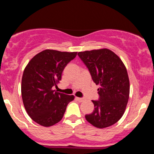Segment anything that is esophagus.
<instances>
[{
  "instance_id": "esophagus-1",
  "label": "esophagus",
  "mask_w": 154,
  "mask_h": 154,
  "mask_svg": "<svg viewBox=\"0 0 154 154\" xmlns=\"http://www.w3.org/2000/svg\"><path fill=\"white\" fill-rule=\"evenodd\" d=\"M75 98H76V100H78V101H79V102H82V101H84V100H85L84 98H79V97H76Z\"/></svg>"
}]
</instances>
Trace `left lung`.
Listing matches in <instances>:
<instances>
[{
	"label": "left lung",
	"mask_w": 154,
	"mask_h": 154,
	"mask_svg": "<svg viewBox=\"0 0 154 154\" xmlns=\"http://www.w3.org/2000/svg\"><path fill=\"white\" fill-rule=\"evenodd\" d=\"M87 66L93 82L99 85V100H92L94 111L85 119L97 128L114 125L126 109L130 95V80L127 69L121 59L107 48L78 53Z\"/></svg>",
	"instance_id": "1"
}]
</instances>
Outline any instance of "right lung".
I'll return each mask as SVG.
<instances>
[{
    "instance_id": "1",
    "label": "right lung",
    "mask_w": 154,
    "mask_h": 154,
    "mask_svg": "<svg viewBox=\"0 0 154 154\" xmlns=\"http://www.w3.org/2000/svg\"><path fill=\"white\" fill-rule=\"evenodd\" d=\"M77 52L46 49L36 54L27 63L22 79V97L26 113L36 123L51 127L61 120L73 95L58 93L57 86L67 63Z\"/></svg>"
}]
</instances>
